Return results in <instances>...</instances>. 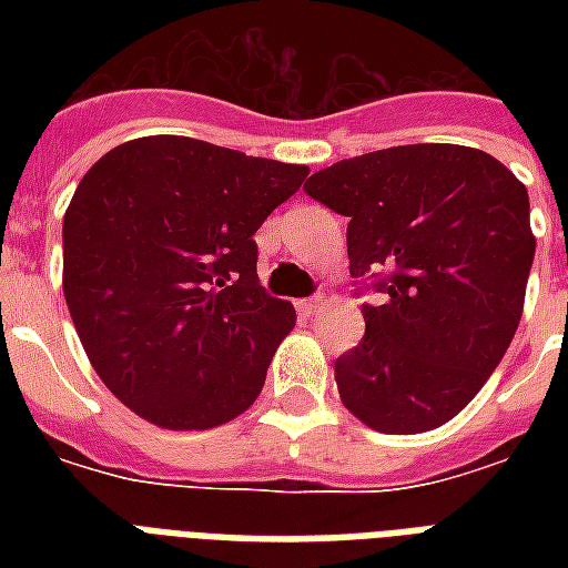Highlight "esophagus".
Instances as JSON below:
<instances>
[{"instance_id":"34e87169","label":"esophagus","mask_w":568,"mask_h":568,"mask_svg":"<svg viewBox=\"0 0 568 568\" xmlns=\"http://www.w3.org/2000/svg\"><path fill=\"white\" fill-rule=\"evenodd\" d=\"M321 306H324L321 294H315V297H306V301H297V312H301V315H315Z\"/></svg>"}]
</instances>
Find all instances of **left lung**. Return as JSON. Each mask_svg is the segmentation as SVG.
<instances>
[{"instance_id": "left-lung-1", "label": "left lung", "mask_w": 568, "mask_h": 568, "mask_svg": "<svg viewBox=\"0 0 568 568\" xmlns=\"http://www.w3.org/2000/svg\"><path fill=\"white\" fill-rule=\"evenodd\" d=\"M303 191L347 217L351 276L374 274L365 336L336 359L342 404L372 430L450 422L507 354L537 239L528 189L484 150L388 146L312 173Z\"/></svg>"}]
</instances>
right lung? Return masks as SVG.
Segmentation results:
<instances>
[{
    "label": "right lung",
    "instance_id": "1",
    "mask_svg": "<svg viewBox=\"0 0 568 568\" xmlns=\"http://www.w3.org/2000/svg\"><path fill=\"white\" fill-rule=\"evenodd\" d=\"M310 168L196 138H135L84 173L64 214V297L93 372L168 430L258 397L294 306L258 285L253 235Z\"/></svg>",
    "mask_w": 568,
    "mask_h": 568
}]
</instances>
